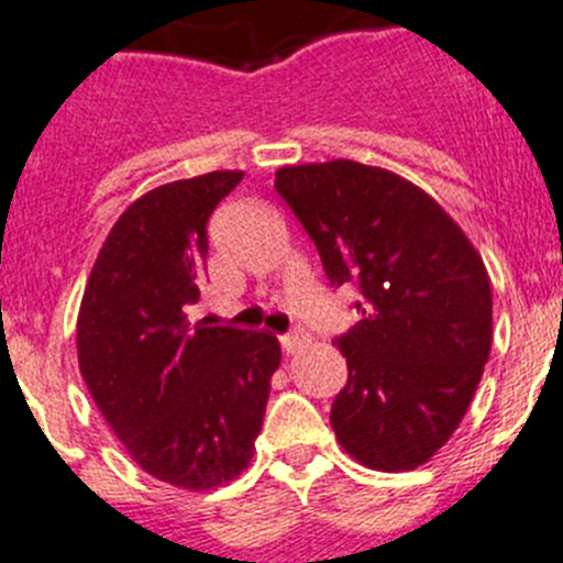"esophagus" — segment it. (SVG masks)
<instances>
[{"instance_id": "1", "label": "esophagus", "mask_w": 563, "mask_h": 563, "mask_svg": "<svg viewBox=\"0 0 563 563\" xmlns=\"http://www.w3.org/2000/svg\"><path fill=\"white\" fill-rule=\"evenodd\" d=\"M306 341H308V335L302 333V330H294V333L280 335V344H283V350H286V353H297L299 346L306 344Z\"/></svg>"}]
</instances>
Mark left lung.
I'll use <instances>...</instances> for the list:
<instances>
[{
  "label": "left lung",
  "mask_w": 563,
  "mask_h": 563,
  "mask_svg": "<svg viewBox=\"0 0 563 563\" xmlns=\"http://www.w3.org/2000/svg\"><path fill=\"white\" fill-rule=\"evenodd\" d=\"M275 188L328 280L364 294L361 322L333 341L350 369L335 439L369 470H417L455 433L492 353L483 257L430 194L380 166H283Z\"/></svg>",
  "instance_id": "obj_1"
}]
</instances>
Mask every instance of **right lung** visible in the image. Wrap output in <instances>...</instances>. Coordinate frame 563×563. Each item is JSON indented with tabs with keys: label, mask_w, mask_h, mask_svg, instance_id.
<instances>
[{
	"label": "right lung",
	"mask_w": 563,
	"mask_h": 563,
	"mask_svg": "<svg viewBox=\"0 0 563 563\" xmlns=\"http://www.w3.org/2000/svg\"><path fill=\"white\" fill-rule=\"evenodd\" d=\"M244 172H208L135 199L104 239L77 317L82 380L130 459L205 492L250 466L280 366L266 330L191 322L208 219Z\"/></svg>",
	"instance_id": "obj_1"
}]
</instances>
